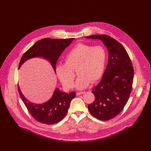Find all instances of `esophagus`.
Listing matches in <instances>:
<instances>
[{
  "label": "esophagus",
  "mask_w": 151,
  "mask_h": 151,
  "mask_svg": "<svg viewBox=\"0 0 151 151\" xmlns=\"http://www.w3.org/2000/svg\"><path fill=\"white\" fill-rule=\"evenodd\" d=\"M83 93H85V92H84V91L77 92V93H76V95H77V96H79V95H81V94H83Z\"/></svg>",
  "instance_id": "obj_1"
}]
</instances>
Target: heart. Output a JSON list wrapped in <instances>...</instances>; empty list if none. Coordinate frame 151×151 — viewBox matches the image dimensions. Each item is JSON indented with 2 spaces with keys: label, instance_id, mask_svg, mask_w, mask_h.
Instances as JSON below:
<instances>
[{
  "label": "heart",
  "instance_id": "1",
  "mask_svg": "<svg viewBox=\"0 0 151 151\" xmlns=\"http://www.w3.org/2000/svg\"><path fill=\"white\" fill-rule=\"evenodd\" d=\"M106 51L101 46L78 43L66 54L65 63L60 64L56 68V73L67 88H72L75 78L74 70L79 75L75 87L79 90L87 88L90 82L99 80L104 72Z\"/></svg>",
  "mask_w": 151,
  "mask_h": 151
}]
</instances>
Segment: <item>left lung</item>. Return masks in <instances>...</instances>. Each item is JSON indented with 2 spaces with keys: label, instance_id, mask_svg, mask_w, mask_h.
<instances>
[{
  "label": "left lung",
  "instance_id": "8db88e82",
  "mask_svg": "<svg viewBox=\"0 0 151 151\" xmlns=\"http://www.w3.org/2000/svg\"><path fill=\"white\" fill-rule=\"evenodd\" d=\"M86 37L102 40L108 50L107 67L101 81L92 91L95 100L88 106L94 117L107 121L120 114L128 101L132 90L133 67L127 52L115 39L106 35Z\"/></svg>",
  "mask_w": 151,
  "mask_h": 151
}]
</instances>
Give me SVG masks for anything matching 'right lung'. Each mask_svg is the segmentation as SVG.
<instances>
[{
    "instance_id": "obj_1",
    "label": "right lung",
    "mask_w": 151,
    "mask_h": 151,
    "mask_svg": "<svg viewBox=\"0 0 151 151\" xmlns=\"http://www.w3.org/2000/svg\"><path fill=\"white\" fill-rule=\"evenodd\" d=\"M73 39V38L66 39L45 38L39 40L23 55L18 68L31 58L42 57L50 61L55 72L56 63L59 57ZM18 90L21 100L32 117L40 123L48 125L56 124L64 118L68 111L71 100L76 96L75 92L72 91L68 94L61 92L57 88L52 97L47 102L35 104L25 98L18 85Z\"/></svg>"
}]
</instances>
